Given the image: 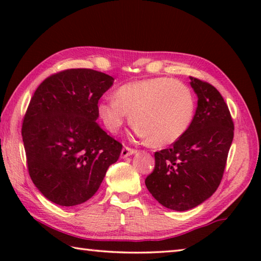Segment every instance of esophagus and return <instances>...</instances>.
<instances>
[{
    "instance_id": "obj_1",
    "label": "esophagus",
    "mask_w": 261,
    "mask_h": 261,
    "mask_svg": "<svg viewBox=\"0 0 261 261\" xmlns=\"http://www.w3.org/2000/svg\"><path fill=\"white\" fill-rule=\"evenodd\" d=\"M135 153H136V149L130 148V147H127V146H124V147H123V149H122V152H121V156L124 159V158H127V156L132 155V154H135Z\"/></svg>"
}]
</instances>
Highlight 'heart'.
I'll list each match as a JSON object with an SVG mask.
<instances>
[{"label":"heart","instance_id":"heart-1","mask_svg":"<svg viewBox=\"0 0 261 261\" xmlns=\"http://www.w3.org/2000/svg\"><path fill=\"white\" fill-rule=\"evenodd\" d=\"M196 102L192 91L173 78L158 77L126 83L96 106L100 120L112 134L121 129L131 114L134 130L153 147L171 145L191 125Z\"/></svg>","mask_w":261,"mask_h":261}]
</instances>
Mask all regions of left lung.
<instances>
[{
	"mask_svg": "<svg viewBox=\"0 0 261 261\" xmlns=\"http://www.w3.org/2000/svg\"><path fill=\"white\" fill-rule=\"evenodd\" d=\"M190 79L198 96L191 125L169 148L155 152V167L145 179L162 206L179 212L194 208L216 191L233 138L231 115L220 92Z\"/></svg>",
	"mask_w": 261,
	"mask_h": 261,
	"instance_id": "obj_1",
	"label": "left lung"
}]
</instances>
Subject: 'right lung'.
<instances>
[{"label": "right lung", "instance_id": "right-lung-1", "mask_svg": "<svg viewBox=\"0 0 261 261\" xmlns=\"http://www.w3.org/2000/svg\"><path fill=\"white\" fill-rule=\"evenodd\" d=\"M114 78L69 69L45 79L30 101L21 136L35 187L60 206H76L98 191L122 144L95 121L96 106Z\"/></svg>", "mask_w": 261, "mask_h": 261}]
</instances>
